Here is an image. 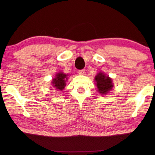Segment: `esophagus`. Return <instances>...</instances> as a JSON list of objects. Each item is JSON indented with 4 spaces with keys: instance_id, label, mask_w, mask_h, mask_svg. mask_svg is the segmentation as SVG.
Listing matches in <instances>:
<instances>
[{
    "instance_id": "1",
    "label": "esophagus",
    "mask_w": 155,
    "mask_h": 155,
    "mask_svg": "<svg viewBox=\"0 0 155 155\" xmlns=\"http://www.w3.org/2000/svg\"><path fill=\"white\" fill-rule=\"evenodd\" d=\"M85 70H80V71H78V73H79V75H85Z\"/></svg>"
}]
</instances>
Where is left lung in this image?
Returning a JSON list of instances; mask_svg holds the SVG:
<instances>
[{
	"label": "left lung",
	"instance_id": "obj_1",
	"mask_svg": "<svg viewBox=\"0 0 155 155\" xmlns=\"http://www.w3.org/2000/svg\"><path fill=\"white\" fill-rule=\"evenodd\" d=\"M97 91L101 94H106L113 88L112 79L103 73H99L94 78Z\"/></svg>",
	"mask_w": 155,
	"mask_h": 155
}]
</instances>
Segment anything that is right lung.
I'll use <instances>...</instances> for the list:
<instances>
[{"label":"right lung","mask_w":155,"mask_h":155,"mask_svg":"<svg viewBox=\"0 0 155 155\" xmlns=\"http://www.w3.org/2000/svg\"><path fill=\"white\" fill-rule=\"evenodd\" d=\"M68 75H66V74H64L63 73H57L52 80V85L56 90L62 91L65 88V84H66Z\"/></svg>","instance_id":"right-lung-1"}]
</instances>
